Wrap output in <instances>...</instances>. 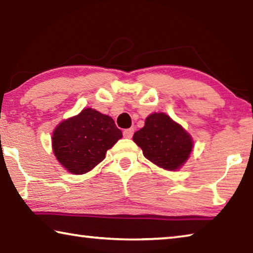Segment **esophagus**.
<instances>
[{
  "mask_svg": "<svg viewBox=\"0 0 253 253\" xmlns=\"http://www.w3.org/2000/svg\"><path fill=\"white\" fill-rule=\"evenodd\" d=\"M132 135H134V128H128V129L124 130V137L125 138H131Z\"/></svg>",
  "mask_w": 253,
  "mask_h": 253,
  "instance_id": "34e87169",
  "label": "esophagus"
}]
</instances>
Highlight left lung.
<instances>
[{
	"instance_id": "1",
	"label": "left lung",
	"mask_w": 253,
	"mask_h": 253,
	"mask_svg": "<svg viewBox=\"0 0 253 253\" xmlns=\"http://www.w3.org/2000/svg\"><path fill=\"white\" fill-rule=\"evenodd\" d=\"M132 140L148 161L169 170L181 169L193 149L191 135L164 113L149 115Z\"/></svg>"
}]
</instances>
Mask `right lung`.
I'll return each mask as SVG.
<instances>
[{
  "label": "right lung",
  "instance_id": "1",
  "mask_svg": "<svg viewBox=\"0 0 253 253\" xmlns=\"http://www.w3.org/2000/svg\"><path fill=\"white\" fill-rule=\"evenodd\" d=\"M123 137L114 119L92 108L68 118L55 127L52 149L68 172L84 174L105 160L106 153Z\"/></svg>",
  "mask_w": 253,
  "mask_h": 253
}]
</instances>
